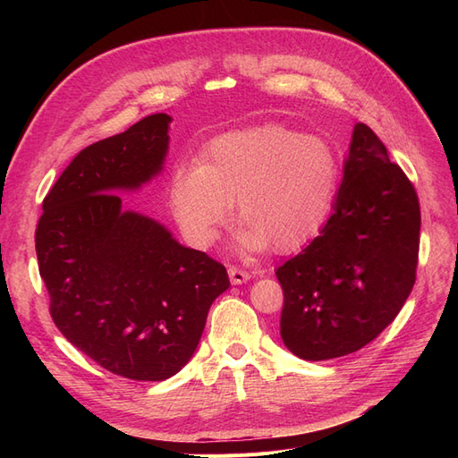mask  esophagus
<instances>
[{"label":"esophagus","mask_w":458,"mask_h":458,"mask_svg":"<svg viewBox=\"0 0 458 458\" xmlns=\"http://www.w3.org/2000/svg\"><path fill=\"white\" fill-rule=\"evenodd\" d=\"M229 271V279H231V283L233 284H242V283H246L248 279H250V273H248L246 269H241V267H229L227 269Z\"/></svg>","instance_id":"34e87169"}]
</instances>
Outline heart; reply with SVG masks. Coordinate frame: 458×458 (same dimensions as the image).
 <instances>
[{
	"label": "heart",
	"instance_id": "obj_1",
	"mask_svg": "<svg viewBox=\"0 0 458 458\" xmlns=\"http://www.w3.org/2000/svg\"><path fill=\"white\" fill-rule=\"evenodd\" d=\"M340 172L338 150L325 137L269 123L217 137L199 165L179 164L168 197L195 244L214 242L237 202L242 248L293 252L325 225Z\"/></svg>",
	"mask_w": 458,
	"mask_h": 458
}]
</instances>
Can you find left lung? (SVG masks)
I'll use <instances>...</instances> for the list:
<instances>
[{
  "instance_id": "1",
  "label": "left lung",
  "mask_w": 458,
  "mask_h": 458,
  "mask_svg": "<svg viewBox=\"0 0 458 458\" xmlns=\"http://www.w3.org/2000/svg\"><path fill=\"white\" fill-rule=\"evenodd\" d=\"M419 195L365 123H355L335 212L276 267L281 336L308 361L361 350L390 325L417 279Z\"/></svg>"
}]
</instances>
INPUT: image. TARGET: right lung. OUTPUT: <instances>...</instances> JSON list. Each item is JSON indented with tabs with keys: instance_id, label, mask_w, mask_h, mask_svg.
Segmentation results:
<instances>
[{
	"instance_id": "add662e5",
	"label": "right lung",
	"mask_w": 458,
	"mask_h": 458,
	"mask_svg": "<svg viewBox=\"0 0 458 458\" xmlns=\"http://www.w3.org/2000/svg\"><path fill=\"white\" fill-rule=\"evenodd\" d=\"M168 114H150L84 150L44 199L36 256L53 323L118 377L160 382L195 353L224 263L172 239L155 219L122 210L118 189L162 170Z\"/></svg>"
}]
</instances>
